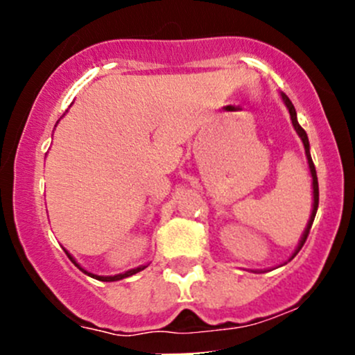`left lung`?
<instances>
[{
  "label": "left lung",
  "mask_w": 355,
  "mask_h": 355,
  "mask_svg": "<svg viewBox=\"0 0 355 355\" xmlns=\"http://www.w3.org/2000/svg\"><path fill=\"white\" fill-rule=\"evenodd\" d=\"M280 96H282V100H284L285 107H287L288 113H291V120H292V125H294V128H295L297 135L300 137V140H302V144H304L305 155H307V162H309V168H311V175H312V189H313V191H312V193H313L312 214H311V218H309V222H307V227H305V230H304V234H302V239H300V242H299V245H297V248H295L294 255L291 257V259H294V257H295L297 254H299L300 248L304 247L305 240H307V237H309V232H311V227H312V223H313V218H315L317 207H319V182H317L315 166H313V162H312V157H311V150H309V148H311V145H309L307 133H305V130L302 128V126L299 125V121H297V113H295V108H294V105H292V101L288 100V96L285 95V93H280ZM291 259H288V260H291Z\"/></svg>",
  "instance_id": "1"
}]
</instances>
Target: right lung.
<instances>
[{"label": "right lung", "mask_w": 355, "mask_h": 355, "mask_svg": "<svg viewBox=\"0 0 355 355\" xmlns=\"http://www.w3.org/2000/svg\"><path fill=\"white\" fill-rule=\"evenodd\" d=\"M67 252V250H64ZM67 255H68V259L71 260L73 263H75L76 267L80 268L81 272H85V274H88L89 277H93V279H96V280H101V282H115V280H121V279H125V277H130V275H133V274H137V272H140V270H144V268L146 267V266H140V267H137V268H132V270H128V272H125V274H118V275H110V277H103V275H95V274H89V272H87L85 270V268H81L78 263H76V260L73 259V257L68 254L67 252Z\"/></svg>", "instance_id": "right-lung-1"}]
</instances>
